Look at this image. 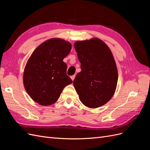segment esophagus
<instances>
[{
	"mask_svg": "<svg viewBox=\"0 0 150 150\" xmlns=\"http://www.w3.org/2000/svg\"><path fill=\"white\" fill-rule=\"evenodd\" d=\"M75 75H73V76H71V79L72 80V81H74V78H75Z\"/></svg>",
	"mask_w": 150,
	"mask_h": 150,
	"instance_id": "1",
	"label": "esophagus"
}]
</instances>
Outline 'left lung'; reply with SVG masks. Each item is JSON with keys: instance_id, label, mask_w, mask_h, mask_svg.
Returning <instances> with one entry per match:
<instances>
[{"instance_id": "obj_1", "label": "left lung", "mask_w": 150, "mask_h": 150, "mask_svg": "<svg viewBox=\"0 0 150 150\" xmlns=\"http://www.w3.org/2000/svg\"><path fill=\"white\" fill-rule=\"evenodd\" d=\"M81 71L73 81L81 101L90 108L107 103L115 94L118 74L110 49L98 38L77 41Z\"/></svg>"}]
</instances>
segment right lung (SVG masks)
Segmentation results:
<instances>
[{"label": "right lung", "instance_id": "1", "mask_svg": "<svg viewBox=\"0 0 150 150\" xmlns=\"http://www.w3.org/2000/svg\"><path fill=\"white\" fill-rule=\"evenodd\" d=\"M72 48L69 42L53 38L35 49L25 65L23 83L30 97L40 105L56 103L65 86L72 83L63 59Z\"/></svg>", "mask_w": 150, "mask_h": 150}]
</instances>
